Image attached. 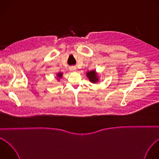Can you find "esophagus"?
Instances as JSON below:
<instances>
[{
  "label": "esophagus",
  "mask_w": 159,
  "mask_h": 159,
  "mask_svg": "<svg viewBox=\"0 0 159 159\" xmlns=\"http://www.w3.org/2000/svg\"><path fill=\"white\" fill-rule=\"evenodd\" d=\"M69 69H70V71H71V72H75L77 70V68L74 66H72L70 67Z\"/></svg>",
  "instance_id": "obj_1"
}]
</instances>
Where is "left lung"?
I'll return each instance as SVG.
<instances>
[{"mask_svg":"<svg viewBox=\"0 0 159 159\" xmlns=\"http://www.w3.org/2000/svg\"><path fill=\"white\" fill-rule=\"evenodd\" d=\"M86 75L89 78V80L93 83H96L99 81V78H98V74L95 70H92V71L87 72Z\"/></svg>","mask_w":159,"mask_h":159,"instance_id":"obj_1","label":"left lung"}]
</instances>
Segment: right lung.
Returning <instances> with one entry per match:
<instances>
[{"label":"right lung","mask_w":159,"mask_h":159,"mask_svg":"<svg viewBox=\"0 0 159 159\" xmlns=\"http://www.w3.org/2000/svg\"><path fill=\"white\" fill-rule=\"evenodd\" d=\"M62 75H63V74L61 73V72H60V73H58L57 74V76L59 78V79H60L61 77H62Z\"/></svg>","instance_id":"add662e5"}]
</instances>
